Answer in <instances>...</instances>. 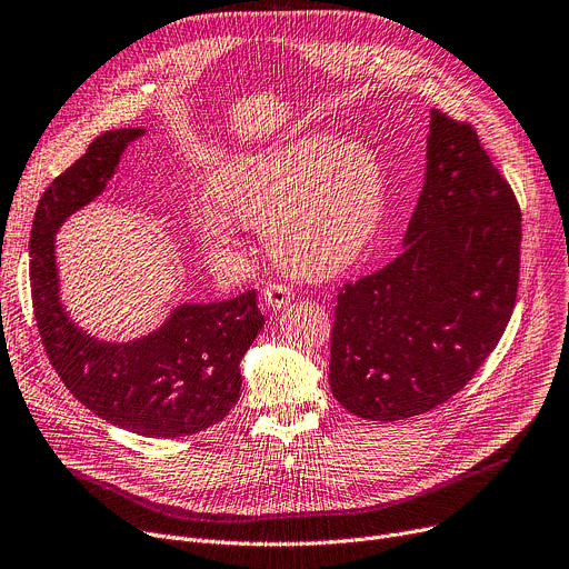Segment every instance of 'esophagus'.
I'll return each mask as SVG.
<instances>
[{
    "instance_id": "1",
    "label": "esophagus",
    "mask_w": 569,
    "mask_h": 569,
    "mask_svg": "<svg viewBox=\"0 0 569 569\" xmlns=\"http://www.w3.org/2000/svg\"><path fill=\"white\" fill-rule=\"evenodd\" d=\"M292 288L283 283H268L262 288V301L268 309H283L292 301Z\"/></svg>"
}]
</instances>
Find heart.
Returning a JSON list of instances; mask_svg holds the SVG:
<instances>
[{"label": "heart", "instance_id": "1", "mask_svg": "<svg viewBox=\"0 0 569 569\" xmlns=\"http://www.w3.org/2000/svg\"><path fill=\"white\" fill-rule=\"evenodd\" d=\"M385 201V164L370 146L305 134L226 162L214 192L197 199L192 223L214 251L238 244L236 219L262 229L279 264L322 277L361 256L380 229Z\"/></svg>", "mask_w": 569, "mask_h": 569}]
</instances>
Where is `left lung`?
I'll list each match as a JSON object with an SVG mask.
<instances>
[{"label": "left lung", "mask_w": 569, "mask_h": 569, "mask_svg": "<svg viewBox=\"0 0 569 569\" xmlns=\"http://www.w3.org/2000/svg\"><path fill=\"white\" fill-rule=\"evenodd\" d=\"M426 182L402 253L338 290L329 387L359 419L400 421L456 396L515 309L521 212L476 130L430 111Z\"/></svg>", "instance_id": "8db88e82"}]
</instances>
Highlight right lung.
<instances>
[{
	"instance_id": "obj_1",
	"label": "right lung",
	"mask_w": 569,
	"mask_h": 569,
	"mask_svg": "<svg viewBox=\"0 0 569 569\" xmlns=\"http://www.w3.org/2000/svg\"><path fill=\"white\" fill-rule=\"evenodd\" d=\"M141 128L109 130L38 201L29 240V279L38 331L66 389L123 430L173 439L219 423L240 398V361L264 325L256 290L210 305H180L156 329L109 343L74 325L59 297L54 236L104 192Z\"/></svg>"
}]
</instances>
